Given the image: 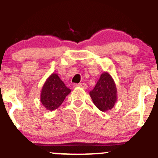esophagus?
<instances>
[{
  "mask_svg": "<svg viewBox=\"0 0 158 158\" xmlns=\"http://www.w3.org/2000/svg\"><path fill=\"white\" fill-rule=\"evenodd\" d=\"M77 86H79V87H81V88H82V89H86L87 88V85L85 83H84V82H81V83H79V84H77Z\"/></svg>",
  "mask_w": 158,
  "mask_h": 158,
  "instance_id": "34e87169",
  "label": "esophagus"
}]
</instances>
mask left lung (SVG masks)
Here are the masks:
<instances>
[{"label":"left lung","instance_id":"obj_1","mask_svg":"<svg viewBox=\"0 0 158 158\" xmlns=\"http://www.w3.org/2000/svg\"><path fill=\"white\" fill-rule=\"evenodd\" d=\"M92 102L102 111L111 110L117 101V89L112 77L104 72L100 76L95 88L89 92Z\"/></svg>","mask_w":158,"mask_h":158}]
</instances>
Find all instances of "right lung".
<instances>
[{
  "label": "right lung",
  "instance_id": "1",
  "mask_svg": "<svg viewBox=\"0 0 158 158\" xmlns=\"http://www.w3.org/2000/svg\"><path fill=\"white\" fill-rule=\"evenodd\" d=\"M71 90L66 86L56 73H52L43 86L40 101L43 106L49 111H53L61 106Z\"/></svg>",
  "mask_w": 158,
  "mask_h": 158
}]
</instances>
